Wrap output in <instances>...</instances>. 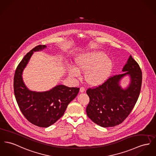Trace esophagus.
<instances>
[{"instance_id":"34e87169","label":"esophagus","mask_w":156,"mask_h":156,"mask_svg":"<svg viewBox=\"0 0 156 156\" xmlns=\"http://www.w3.org/2000/svg\"><path fill=\"white\" fill-rule=\"evenodd\" d=\"M84 91H85V88H84V87H81L80 88V92L81 93H83Z\"/></svg>"}]
</instances>
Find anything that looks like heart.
<instances>
[{
    "label": "heart",
    "mask_w": 156,
    "mask_h": 156,
    "mask_svg": "<svg viewBox=\"0 0 156 156\" xmlns=\"http://www.w3.org/2000/svg\"><path fill=\"white\" fill-rule=\"evenodd\" d=\"M76 69L70 68L69 74L79 77L80 73L86 72L84 79L92 86H98L105 83L110 76L112 62L109 57L102 51H94L77 57L75 61Z\"/></svg>",
    "instance_id": "b5f03b06"
}]
</instances>
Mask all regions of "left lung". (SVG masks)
Returning <instances> with one entry per match:
<instances>
[{
    "mask_svg": "<svg viewBox=\"0 0 156 156\" xmlns=\"http://www.w3.org/2000/svg\"><path fill=\"white\" fill-rule=\"evenodd\" d=\"M122 71L124 73L109 77L102 85L86 91L90 99L87 115L101 126L107 128L121 124L132 111L139 97L142 72L131 55ZM127 75L130 77V82L123 89L120 82Z\"/></svg>",
    "mask_w": 156,
    "mask_h": 156,
    "instance_id": "left-lung-1",
    "label": "left lung"
}]
</instances>
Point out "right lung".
Here are the masks:
<instances>
[{"instance_id": "1", "label": "right lung", "mask_w": 156, "mask_h": 156, "mask_svg": "<svg viewBox=\"0 0 156 156\" xmlns=\"http://www.w3.org/2000/svg\"><path fill=\"white\" fill-rule=\"evenodd\" d=\"M46 47L45 45H39L28 52L18 64L13 80L14 94L22 114L32 124L44 128L54 124L62 116L80 90L79 87H69L62 84L42 92L27 88L22 79L23 69L34 52Z\"/></svg>"}]
</instances>
